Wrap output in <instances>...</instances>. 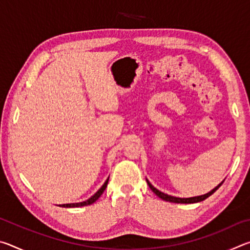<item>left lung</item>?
<instances>
[{"label": "left lung", "instance_id": "1", "mask_svg": "<svg viewBox=\"0 0 250 250\" xmlns=\"http://www.w3.org/2000/svg\"><path fill=\"white\" fill-rule=\"evenodd\" d=\"M147 184H149L150 188L153 191L156 195H158L160 198H162V200L167 201V202H171V203H179V204H192V203H198V202H202L206 200L207 197H209L211 194L215 193L217 191V189L219 188V186H221L223 184V182L219 185H217L216 188H215L214 189H211V191L209 193L207 194H204V195H201V196H195V197H189V198H180V197H174V196H171V195H167V194H164L161 191H159V189H156L153 185H152L149 181H146Z\"/></svg>", "mask_w": 250, "mask_h": 250}]
</instances>
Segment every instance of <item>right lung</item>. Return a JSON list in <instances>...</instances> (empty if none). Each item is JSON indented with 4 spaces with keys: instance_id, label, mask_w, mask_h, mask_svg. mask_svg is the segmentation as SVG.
<instances>
[{
    "instance_id": "right-lung-1",
    "label": "right lung",
    "mask_w": 250,
    "mask_h": 250,
    "mask_svg": "<svg viewBox=\"0 0 250 250\" xmlns=\"http://www.w3.org/2000/svg\"><path fill=\"white\" fill-rule=\"evenodd\" d=\"M108 181H109V179L104 182V184L99 188V191L97 192V193L95 194V195H92V196L89 198V200H87L86 202L73 203V204H62V205H59V206H61V207H80V206H87V205L92 204V203H95L97 200H98L101 194L104 193V191L105 188H107V185H108Z\"/></svg>"
}]
</instances>
